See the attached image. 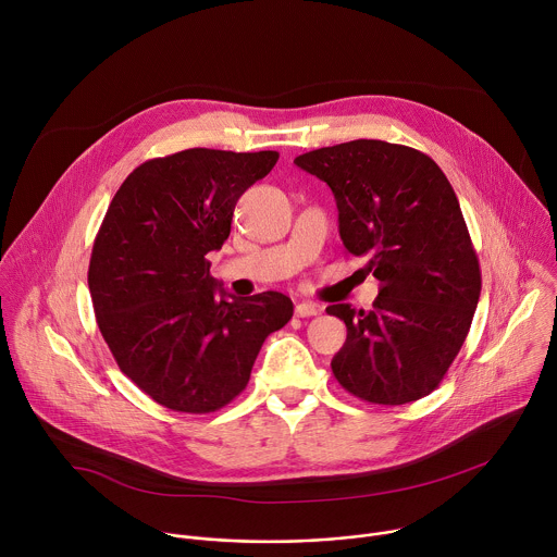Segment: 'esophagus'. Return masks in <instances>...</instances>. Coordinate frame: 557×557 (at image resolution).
Masks as SVG:
<instances>
[{"mask_svg": "<svg viewBox=\"0 0 557 557\" xmlns=\"http://www.w3.org/2000/svg\"><path fill=\"white\" fill-rule=\"evenodd\" d=\"M317 312H320V306L312 304V301H297L295 304V314L297 317H312Z\"/></svg>", "mask_w": 557, "mask_h": 557, "instance_id": "obj_1", "label": "esophagus"}]
</instances>
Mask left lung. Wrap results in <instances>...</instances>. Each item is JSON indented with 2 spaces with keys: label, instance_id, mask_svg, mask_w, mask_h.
Wrapping results in <instances>:
<instances>
[{
  "label": "left lung",
  "instance_id": "8db88e82",
  "mask_svg": "<svg viewBox=\"0 0 557 557\" xmlns=\"http://www.w3.org/2000/svg\"><path fill=\"white\" fill-rule=\"evenodd\" d=\"M295 165L331 187L346 251L381 282L372 310L326 308L348 329L333 374L368 404L428 396L481 297L479 258L449 181L423 151L368 138L306 151Z\"/></svg>",
  "mask_w": 557,
  "mask_h": 557
}]
</instances>
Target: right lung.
I'll return each instance as SVG.
<instances>
[{
	"mask_svg": "<svg viewBox=\"0 0 557 557\" xmlns=\"http://www.w3.org/2000/svg\"><path fill=\"white\" fill-rule=\"evenodd\" d=\"M277 158L205 147L153 158L125 178L97 233L88 286L99 331L121 372L174 412L233 401L264 339L293 317L282 293L228 295L207 260Z\"/></svg>",
	"mask_w": 557,
	"mask_h": 557,
	"instance_id": "right-lung-1",
	"label": "right lung"
}]
</instances>
